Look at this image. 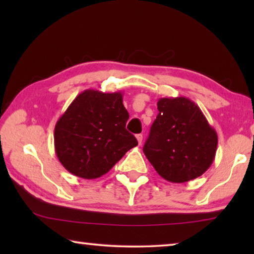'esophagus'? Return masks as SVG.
<instances>
[{"instance_id": "obj_1", "label": "esophagus", "mask_w": 254, "mask_h": 254, "mask_svg": "<svg viewBox=\"0 0 254 254\" xmlns=\"http://www.w3.org/2000/svg\"><path fill=\"white\" fill-rule=\"evenodd\" d=\"M136 140H137V143L141 144V143H142V140H143V135L142 134H136Z\"/></svg>"}]
</instances>
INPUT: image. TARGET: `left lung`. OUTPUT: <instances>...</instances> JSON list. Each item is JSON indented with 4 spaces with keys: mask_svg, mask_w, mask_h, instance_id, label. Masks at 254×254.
I'll use <instances>...</instances> for the list:
<instances>
[{
    "mask_svg": "<svg viewBox=\"0 0 254 254\" xmlns=\"http://www.w3.org/2000/svg\"><path fill=\"white\" fill-rule=\"evenodd\" d=\"M143 152L157 173L170 183H186L212 165L217 133L197 104L186 97L160 98Z\"/></svg>",
    "mask_w": 254,
    "mask_h": 254,
    "instance_id": "1",
    "label": "left lung"
}]
</instances>
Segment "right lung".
<instances>
[{
  "instance_id": "obj_1",
  "label": "right lung",
  "mask_w": 254,
  "mask_h": 254,
  "mask_svg": "<svg viewBox=\"0 0 254 254\" xmlns=\"http://www.w3.org/2000/svg\"><path fill=\"white\" fill-rule=\"evenodd\" d=\"M128 113L121 92L80 93L55 127V150L70 174L84 179L105 175L137 145L126 128Z\"/></svg>"
}]
</instances>
